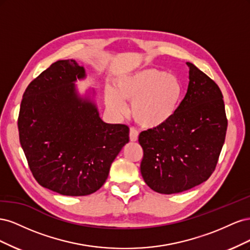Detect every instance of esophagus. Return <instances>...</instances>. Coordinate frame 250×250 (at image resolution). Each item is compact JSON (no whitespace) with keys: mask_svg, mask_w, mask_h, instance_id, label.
<instances>
[{"mask_svg":"<svg viewBox=\"0 0 250 250\" xmlns=\"http://www.w3.org/2000/svg\"><path fill=\"white\" fill-rule=\"evenodd\" d=\"M129 139L131 142H137L139 139V132L137 129H134V128H130V131H129Z\"/></svg>","mask_w":250,"mask_h":250,"instance_id":"34e87169","label":"esophagus"}]
</instances>
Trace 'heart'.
Returning a JSON list of instances; mask_svg holds the SVG:
<instances>
[{
	"instance_id": "1",
	"label": "heart",
	"mask_w": 250,
	"mask_h": 250,
	"mask_svg": "<svg viewBox=\"0 0 250 250\" xmlns=\"http://www.w3.org/2000/svg\"><path fill=\"white\" fill-rule=\"evenodd\" d=\"M183 97L184 85L178 77L152 67L124 75L116 81L115 90H105V103L113 113L124 115L123 100L132 102L131 115L145 128L167 123L175 115Z\"/></svg>"
}]
</instances>
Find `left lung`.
<instances>
[{
    "mask_svg": "<svg viewBox=\"0 0 250 250\" xmlns=\"http://www.w3.org/2000/svg\"><path fill=\"white\" fill-rule=\"evenodd\" d=\"M188 86L167 123L140 133L141 173L161 194L180 193L202 184L214 172L225 141L226 119L220 88L191 62Z\"/></svg>",
    "mask_w": 250,
    "mask_h": 250,
    "instance_id": "8db88e82",
    "label": "left lung"
}]
</instances>
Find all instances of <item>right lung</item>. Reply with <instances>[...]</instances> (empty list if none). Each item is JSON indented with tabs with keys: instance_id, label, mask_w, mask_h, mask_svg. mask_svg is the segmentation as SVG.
<instances>
[{
	"instance_id": "right-lung-1",
	"label": "right lung",
	"mask_w": 250,
	"mask_h": 250,
	"mask_svg": "<svg viewBox=\"0 0 250 250\" xmlns=\"http://www.w3.org/2000/svg\"><path fill=\"white\" fill-rule=\"evenodd\" d=\"M85 78L76 60H58L26 88L19 113L20 143L42 187L65 196L95 193L129 142V128L105 123L75 86Z\"/></svg>"
}]
</instances>
